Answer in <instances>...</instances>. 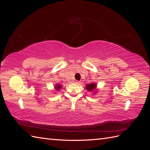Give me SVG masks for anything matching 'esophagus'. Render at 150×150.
Returning <instances> with one entry per match:
<instances>
[{
  "label": "esophagus",
  "instance_id": "1",
  "mask_svg": "<svg viewBox=\"0 0 150 150\" xmlns=\"http://www.w3.org/2000/svg\"><path fill=\"white\" fill-rule=\"evenodd\" d=\"M74 83H75V84H81V83L79 82V81H74Z\"/></svg>",
  "mask_w": 150,
  "mask_h": 150
}]
</instances>
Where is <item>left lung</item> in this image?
<instances>
[{"label": "left lung", "mask_w": 150, "mask_h": 150, "mask_svg": "<svg viewBox=\"0 0 150 150\" xmlns=\"http://www.w3.org/2000/svg\"><path fill=\"white\" fill-rule=\"evenodd\" d=\"M86 89H87L89 92H93V94H96L98 91L97 89V84L95 83H91L86 85Z\"/></svg>", "instance_id": "1"}]
</instances>
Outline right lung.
<instances>
[{"label": "right lung", "instance_id": "1", "mask_svg": "<svg viewBox=\"0 0 150 150\" xmlns=\"http://www.w3.org/2000/svg\"><path fill=\"white\" fill-rule=\"evenodd\" d=\"M54 89L56 90V91H59L61 89V88L62 87V86L60 84H56V85H54Z\"/></svg>", "mask_w": 150, "mask_h": 150}]
</instances>
